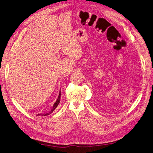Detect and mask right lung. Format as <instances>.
<instances>
[{"label":"right lung","instance_id":"right-lung-1","mask_svg":"<svg viewBox=\"0 0 153 153\" xmlns=\"http://www.w3.org/2000/svg\"><path fill=\"white\" fill-rule=\"evenodd\" d=\"M60 99H61V91H59V96H58V98H57V100H56V102H55V103H54L53 105V108H52L51 110L49 112L45 113V114H37V116H48V115L50 114H51L53 112V111H54V110L55 109V108H56L57 107L58 104H59V102H60Z\"/></svg>","mask_w":153,"mask_h":153}]
</instances>
